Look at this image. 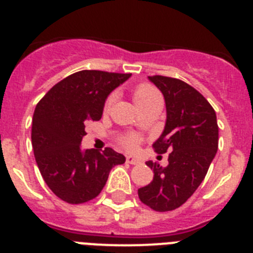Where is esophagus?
Returning a JSON list of instances; mask_svg holds the SVG:
<instances>
[{"label":"esophagus","instance_id":"esophagus-1","mask_svg":"<svg viewBox=\"0 0 253 253\" xmlns=\"http://www.w3.org/2000/svg\"><path fill=\"white\" fill-rule=\"evenodd\" d=\"M126 162L129 165H139L140 161L137 157H134V156H126Z\"/></svg>","mask_w":253,"mask_h":253}]
</instances>
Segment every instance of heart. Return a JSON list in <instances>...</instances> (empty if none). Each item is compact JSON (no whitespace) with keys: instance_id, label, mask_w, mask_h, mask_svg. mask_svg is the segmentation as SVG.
Wrapping results in <instances>:
<instances>
[{"instance_id":"b5f03b06","label":"heart","mask_w":253,"mask_h":253,"mask_svg":"<svg viewBox=\"0 0 253 253\" xmlns=\"http://www.w3.org/2000/svg\"><path fill=\"white\" fill-rule=\"evenodd\" d=\"M157 99H161L160 92H158L153 86L147 84H143L137 86L133 90V100L135 102V105L138 106L139 110H142L143 107L148 106L149 104H152L153 101H156ZM114 102V96H109L105 101V111L110 110L111 105ZM122 144L125 147V148L130 149V151H134L137 149L138 146H139L140 139L137 137V135H125L124 138H122Z\"/></svg>"}]
</instances>
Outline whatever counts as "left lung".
Wrapping results in <instances>:
<instances>
[{"instance_id": "8db88e82", "label": "left lung", "mask_w": 253, "mask_h": 253, "mask_svg": "<svg viewBox=\"0 0 253 253\" xmlns=\"http://www.w3.org/2000/svg\"><path fill=\"white\" fill-rule=\"evenodd\" d=\"M148 78L163 93L167 111L165 130L153 148L158 154L171 153L165 169L146 162L154 176L138 196L156 211H169L184 204L204 180L218 151V123L211 105L186 82L165 76Z\"/></svg>"}]
</instances>
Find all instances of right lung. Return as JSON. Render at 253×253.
<instances>
[{
  "label": "right lung",
  "mask_w": 253,
  "mask_h": 253,
  "mask_svg": "<svg viewBox=\"0 0 253 253\" xmlns=\"http://www.w3.org/2000/svg\"><path fill=\"white\" fill-rule=\"evenodd\" d=\"M130 73L80 71L51 87L33 116L31 144L49 189L68 204L90 202L101 193L111 169L125 157L111 148H81L87 120L101 119L105 100Z\"/></svg>",
  "instance_id": "right-lung-1"
}]
</instances>
